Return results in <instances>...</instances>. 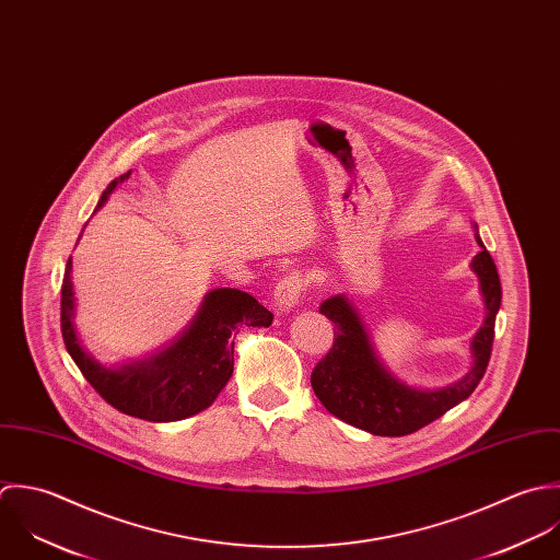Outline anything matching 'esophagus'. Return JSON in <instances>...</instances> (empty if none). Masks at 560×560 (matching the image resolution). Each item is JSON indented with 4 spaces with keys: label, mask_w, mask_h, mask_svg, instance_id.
Listing matches in <instances>:
<instances>
[{
    "label": "esophagus",
    "mask_w": 560,
    "mask_h": 560,
    "mask_svg": "<svg viewBox=\"0 0 560 560\" xmlns=\"http://www.w3.org/2000/svg\"><path fill=\"white\" fill-rule=\"evenodd\" d=\"M307 283H305V277L301 272H290L285 275L277 288H275V305L281 314L290 312L303 296Z\"/></svg>",
    "instance_id": "esophagus-1"
}]
</instances>
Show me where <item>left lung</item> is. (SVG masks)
I'll return each mask as SVG.
<instances>
[{"label": "left lung", "mask_w": 560, "mask_h": 560, "mask_svg": "<svg viewBox=\"0 0 560 560\" xmlns=\"http://www.w3.org/2000/svg\"><path fill=\"white\" fill-rule=\"evenodd\" d=\"M476 242L482 240L476 229ZM471 270L480 281L485 301V323L471 339L474 363L469 372L442 389H416L398 381L376 357L368 329L346 296H331L320 305L334 323V348L318 361L312 372V387L318 400L341 422L381 438H402L442 418L463 402L489 365L495 314L502 303L498 268L482 246L471 259Z\"/></svg>", "instance_id": "8db88e82"}]
</instances>
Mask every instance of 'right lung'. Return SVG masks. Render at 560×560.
Masks as SVG:
<instances>
[{
  "label": "right lung",
  "instance_id": "1",
  "mask_svg": "<svg viewBox=\"0 0 560 560\" xmlns=\"http://www.w3.org/2000/svg\"><path fill=\"white\" fill-rule=\"evenodd\" d=\"M116 177L104 190L97 208L113 195ZM67 261L60 299V327L65 346L95 392L125 416L147 422H177L208 409L233 374V334L240 325L270 327L272 314L250 294L219 288L212 290L190 327L168 348L120 368L97 363L80 343L75 331V299Z\"/></svg>",
  "mask_w": 560,
  "mask_h": 560
}]
</instances>
